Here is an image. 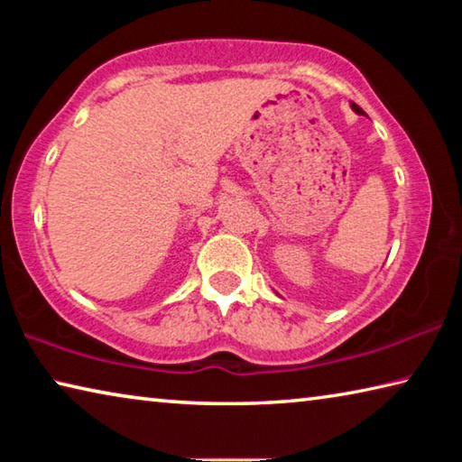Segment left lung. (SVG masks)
Returning <instances> with one entry per match:
<instances>
[{
	"mask_svg": "<svg viewBox=\"0 0 462 462\" xmlns=\"http://www.w3.org/2000/svg\"><path fill=\"white\" fill-rule=\"evenodd\" d=\"M350 107H353V112H356L358 116H365V112H363V109H361V107H358L356 104H350Z\"/></svg>",
	"mask_w": 462,
	"mask_h": 462,
	"instance_id": "8db88e82",
	"label": "left lung"
}]
</instances>
